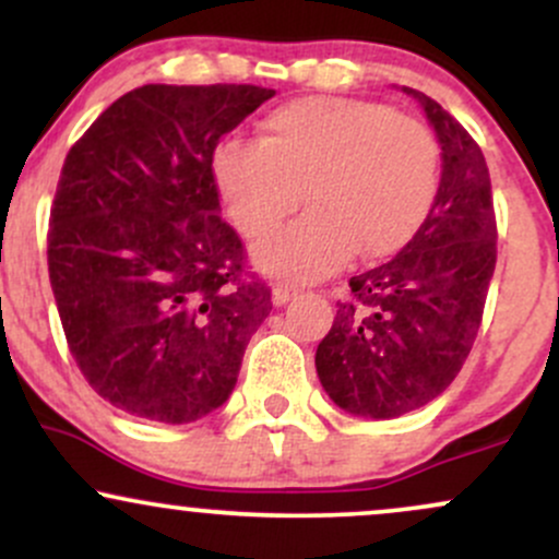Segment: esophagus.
Masks as SVG:
<instances>
[{
	"label": "esophagus",
	"instance_id": "1",
	"mask_svg": "<svg viewBox=\"0 0 559 559\" xmlns=\"http://www.w3.org/2000/svg\"><path fill=\"white\" fill-rule=\"evenodd\" d=\"M294 294H297V288L294 286H286V284H275L273 286V305H286L288 299L294 297Z\"/></svg>",
	"mask_w": 559,
	"mask_h": 559
}]
</instances>
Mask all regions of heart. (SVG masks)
<instances>
[{
  "label": "heart",
  "mask_w": 559,
  "mask_h": 559,
  "mask_svg": "<svg viewBox=\"0 0 559 559\" xmlns=\"http://www.w3.org/2000/svg\"><path fill=\"white\" fill-rule=\"evenodd\" d=\"M213 183L236 230L265 239L297 213L301 221L258 249L260 267L310 281L360 252L396 254L431 215L441 183L433 131L413 115L342 96H307L275 107L260 139L223 141Z\"/></svg>",
  "instance_id": "b5f03b06"
}]
</instances>
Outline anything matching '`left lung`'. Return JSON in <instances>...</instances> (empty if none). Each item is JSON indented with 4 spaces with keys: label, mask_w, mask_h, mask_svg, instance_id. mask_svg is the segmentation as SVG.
I'll list each match as a JSON object with an SVG mask.
<instances>
[{
    "label": "left lung",
    "mask_w": 559,
    "mask_h": 559,
    "mask_svg": "<svg viewBox=\"0 0 559 559\" xmlns=\"http://www.w3.org/2000/svg\"><path fill=\"white\" fill-rule=\"evenodd\" d=\"M420 102L441 144L433 210L413 241L349 278V297L318 344L325 394L360 418H400L444 391L476 342L497 265V217L480 146L439 102Z\"/></svg>",
    "instance_id": "8db88e82"
}]
</instances>
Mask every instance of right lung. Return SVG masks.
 Masks as SVG:
<instances>
[{
  "instance_id": "add662e5",
  "label": "right lung",
  "mask_w": 559,
  "mask_h": 559,
  "mask_svg": "<svg viewBox=\"0 0 559 559\" xmlns=\"http://www.w3.org/2000/svg\"><path fill=\"white\" fill-rule=\"evenodd\" d=\"M273 88L146 83L70 146L49 215V281L70 355L102 400L191 423L228 400L271 286L221 217L217 141Z\"/></svg>"
}]
</instances>
